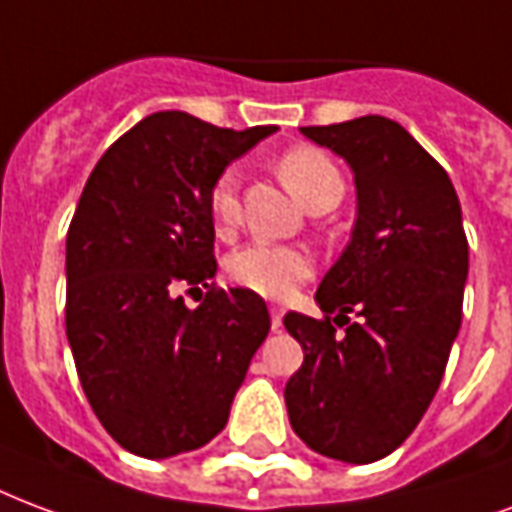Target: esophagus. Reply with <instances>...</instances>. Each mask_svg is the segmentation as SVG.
Here are the masks:
<instances>
[{
	"instance_id": "obj_1",
	"label": "esophagus",
	"mask_w": 512,
	"mask_h": 512,
	"mask_svg": "<svg viewBox=\"0 0 512 512\" xmlns=\"http://www.w3.org/2000/svg\"><path fill=\"white\" fill-rule=\"evenodd\" d=\"M270 322H272V330H281L283 327V308H275V305H272L270 308Z\"/></svg>"
}]
</instances>
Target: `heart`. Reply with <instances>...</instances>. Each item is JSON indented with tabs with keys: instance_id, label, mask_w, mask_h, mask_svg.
I'll use <instances>...</instances> for the list:
<instances>
[{
	"instance_id": "1",
	"label": "heart",
	"mask_w": 512,
	"mask_h": 512,
	"mask_svg": "<svg viewBox=\"0 0 512 512\" xmlns=\"http://www.w3.org/2000/svg\"><path fill=\"white\" fill-rule=\"evenodd\" d=\"M278 174L302 207H311L333 190H343V177L333 160L313 147H294L278 160ZM210 218L218 231L234 229L240 218V179L234 171L220 174L210 193ZM231 281L270 300H283L311 275V256L289 245L253 242L226 259Z\"/></svg>"
}]
</instances>
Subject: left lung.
<instances>
[{
	"instance_id": "left-lung-1",
	"label": "left lung",
	"mask_w": 512,
	"mask_h": 512,
	"mask_svg": "<svg viewBox=\"0 0 512 512\" xmlns=\"http://www.w3.org/2000/svg\"><path fill=\"white\" fill-rule=\"evenodd\" d=\"M300 133L346 160L357 218L316 292L324 319H283L305 352L283 398L311 450L371 464L404 445L445 374L469 275L461 204L447 171L393 119ZM352 310L360 323L348 322Z\"/></svg>"
}]
</instances>
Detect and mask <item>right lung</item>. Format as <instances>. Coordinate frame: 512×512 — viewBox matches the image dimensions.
<instances>
[{"mask_svg": "<svg viewBox=\"0 0 512 512\" xmlns=\"http://www.w3.org/2000/svg\"><path fill=\"white\" fill-rule=\"evenodd\" d=\"M275 125L229 130L158 111L119 136L89 174L67 229V343L92 412L128 453L171 458L226 428L270 333L248 289L210 286L212 185Z\"/></svg>", "mask_w": 512, "mask_h": 512, "instance_id": "add662e5", "label": "right lung"}]
</instances>
